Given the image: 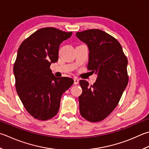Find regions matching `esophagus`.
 Segmentation results:
<instances>
[{
	"label": "esophagus",
	"mask_w": 149,
	"mask_h": 149,
	"mask_svg": "<svg viewBox=\"0 0 149 149\" xmlns=\"http://www.w3.org/2000/svg\"><path fill=\"white\" fill-rule=\"evenodd\" d=\"M74 84H79V79H78L74 78Z\"/></svg>",
	"instance_id": "34e87169"
}]
</instances>
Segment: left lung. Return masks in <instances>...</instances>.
<instances>
[{"label": "left lung", "mask_w": 149, "mask_h": 149, "mask_svg": "<svg viewBox=\"0 0 149 149\" xmlns=\"http://www.w3.org/2000/svg\"><path fill=\"white\" fill-rule=\"evenodd\" d=\"M76 37L88 46V68L97 75L92 86L79 81L80 113L89 121H100L115 109L126 88L128 61L119 42L106 32L91 29L77 32Z\"/></svg>", "instance_id": "8db88e82"}]
</instances>
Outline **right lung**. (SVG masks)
Masks as SVG:
<instances>
[{
    "mask_svg": "<svg viewBox=\"0 0 149 149\" xmlns=\"http://www.w3.org/2000/svg\"><path fill=\"white\" fill-rule=\"evenodd\" d=\"M72 34L43 28L19 46L13 66L15 87L23 105L34 118L44 121L54 117L61 96L74 83L72 78L55 77L49 68L59 59V45Z\"/></svg>",
    "mask_w": 149,
    "mask_h": 149,
    "instance_id": "1",
    "label": "right lung"
}]
</instances>
